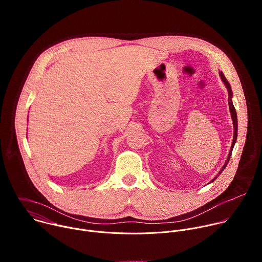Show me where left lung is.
I'll list each match as a JSON object with an SVG mask.
<instances>
[{"instance_id": "left-lung-1", "label": "left lung", "mask_w": 262, "mask_h": 262, "mask_svg": "<svg viewBox=\"0 0 262 262\" xmlns=\"http://www.w3.org/2000/svg\"><path fill=\"white\" fill-rule=\"evenodd\" d=\"M220 73V78L222 80V82L224 83V85H225V87L227 88V91H228V103H229V110H230V115H231V118H232V122H233V140H232V144H231V147H230V151L228 154V157H227V160L225 162V164L223 165V167L221 168V170L219 171V173L210 180V182L214 181L217 176H220V174L224 171V169L226 168L229 160H230V157H231V154H232V150H233V147L236 143V139H237V116H236V111H235V107L233 105V102H232V97H233V94H232V90H231V86L230 84L228 83V81L226 80L225 76H224V73L222 71H219ZM209 182V183H210Z\"/></svg>"}]
</instances>
